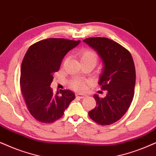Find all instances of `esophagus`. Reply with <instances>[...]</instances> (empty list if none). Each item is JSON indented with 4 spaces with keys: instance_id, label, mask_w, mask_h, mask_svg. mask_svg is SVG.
I'll list each match as a JSON object with an SVG mask.
<instances>
[{
    "instance_id": "34e87169",
    "label": "esophagus",
    "mask_w": 156,
    "mask_h": 156,
    "mask_svg": "<svg viewBox=\"0 0 156 156\" xmlns=\"http://www.w3.org/2000/svg\"><path fill=\"white\" fill-rule=\"evenodd\" d=\"M76 97L78 98H80V99H82V98H86V96L84 95V94H77Z\"/></svg>"
}]
</instances>
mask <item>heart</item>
Listing matches in <instances>:
<instances>
[{"instance_id":"b5f03b06","label":"heart","mask_w":156,"mask_h":156,"mask_svg":"<svg viewBox=\"0 0 156 156\" xmlns=\"http://www.w3.org/2000/svg\"><path fill=\"white\" fill-rule=\"evenodd\" d=\"M77 58L80 63H91L96 66L98 61V55L92 50L88 48H83L79 50L77 53ZM70 86L77 91H82L86 87V83L80 80H76L70 83Z\"/></svg>"}]
</instances>
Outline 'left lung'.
<instances>
[{"label": "left lung", "instance_id": "obj_1", "mask_svg": "<svg viewBox=\"0 0 156 156\" xmlns=\"http://www.w3.org/2000/svg\"><path fill=\"white\" fill-rule=\"evenodd\" d=\"M83 42L102 59L104 69L98 84L106 91L104 98L94 96L96 106L88 115L98 125H112L123 117L133 101L136 80L133 57L123 46L106 37H90Z\"/></svg>", "mask_w": 156, "mask_h": 156}]
</instances>
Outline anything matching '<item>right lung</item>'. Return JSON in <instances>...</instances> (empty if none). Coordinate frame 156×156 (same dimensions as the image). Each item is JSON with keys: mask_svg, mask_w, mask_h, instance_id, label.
I'll return each mask as SVG.
<instances>
[{"mask_svg": "<svg viewBox=\"0 0 156 156\" xmlns=\"http://www.w3.org/2000/svg\"><path fill=\"white\" fill-rule=\"evenodd\" d=\"M80 42L49 38L31 45L26 53L21 68V91L27 109L38 122L50 124L60 119L76 98L69 90H61L60 96L54 94L50 84L65 55Z\"/></svg>", "mask_w": 156, "mask_h": 156, "instance_id": "add662e5", "label": "right lung"}]
</instances>
